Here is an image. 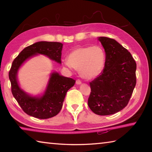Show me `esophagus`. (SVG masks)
<instances>
[{"label": "esophagus", "mask_w": 152, "mask_h": 152, "mask_svg": "<svg viewBox=\"0 0 152 152\" xmlns=\"http://www.w3.org/2000/svg\"><path fill=\"white\" fill-rule=\"evenodd\" d=\"M76 84H80L82 83V82H81L80 80L77 79L76 80Z\"/></svg>", "instance_id": "34e87169"}]
</instances>
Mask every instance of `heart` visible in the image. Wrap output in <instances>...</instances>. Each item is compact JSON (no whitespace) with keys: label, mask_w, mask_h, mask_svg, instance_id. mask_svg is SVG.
Returning <instances> with one entry per match:
<instances>
[{"label":"heart","mask_w":152,"mask_h":152,"mask_svg":"<svg viewBox=\"0 0 152 152\" xmlns=\"http://www.w3.org/2000/svg\"><path fill=\"white\" fill-rule=\"evenodd\" d=\"M105 64V53L98 45L78 47L70 51L68 60L64 64L69 68L80 71L81 76L86 79H92L99 75Z\"/></svg>","instance_id":"heart-1"}]
</instances>
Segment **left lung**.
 Returning <instances> with one entry per match:
<instances>
[{"label": "left lung", "instance_id": "8db88e82", "mask_svg": "<svg viewBox=\"0 0 152 152\" xmlns=\"http://www.w3.org/2000/svg\"><path fill=\"white\" fill-rule=\"evenodd\" d=\"M106 53L101 75L90 82L88 107L99 115H109L127 106L136 84V62L129 51L117 41L100 37Z\"/></svg>", "mask_w": 152, "mask_h": 152}]
</instances>
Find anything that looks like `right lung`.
<instances>
[{
    "mask_svg": "<svg viewBox=\"0 0 152 152\" xmlns=\"http://www.w3.org/2000/svg\"><path fill=\"white\" fill-rule=\"evenodd\" d=\"M63 44L60 42H39L23 49L12 61L9 72L12 94L23 110L27 115L41 119H49L58 115L63 105L67 91L75 84V80L51 74L47 90L42 97H32L20 88L17 80V71L21 64L37 53L47 56L61 64Z\"/></svg>",
    "mask_w": 152,
    "mask_h": 152,
    "instance_id": "right-lung-1",
    "label": "right lung"
}]
</instances>
